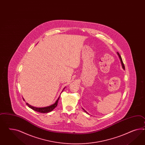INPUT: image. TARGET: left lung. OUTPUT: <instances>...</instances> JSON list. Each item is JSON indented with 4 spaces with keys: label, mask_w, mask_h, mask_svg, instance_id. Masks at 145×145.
Returning <instances> with one entry per match:
<instances>
[{
    "label": "left lung",
    "mask_w": 145,
    "mask_h": 145,
    "mask_svg": "<svg viewBox=\"0 0 145 145\" xmlns=\"http://www.w3.org/2000/svg\"><path fill=\"white\" fill-rule=\"evenodd\" d=\"M117 54L118 55V56H119V59H120V61H121V65H122V68L125 70V65H124V64H123V61H122V59L121 57V56L120 55V54H119V53H118V52H117ZM83 110L84 111V112H86V113H87L88 114V112H86V111L83 108H82Z\"/></svg>",
    "instance_id": "obj_1"
}]
</instances>
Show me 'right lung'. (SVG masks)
<instances>
[{"label": "right lung", "mask_w": 145, "mask_h": 145, "mask_svg": "<svg viewBox=\"0 0 145 145\" xmlns=\"http://www.w3.org/2000/svg\"><path fill=\"white\" fill-rule=\"evenodd\" d=\"M65 88H64L63 89V91L64 90V89H65ZM62 91V92H63ZM60 97V95L59 97V98L57 99V100L56 101V102L53 104V105H52L51 106H46V107H44V108H36V107H34V106H33L29 105L28 103H26V105L27 106L29 107L30 108H31V109L33 110H35L37 112H39L40 113H48V112H50L52 111L55 108V107H56V106H57V103H58V101H59V99ZM23 100L25 101L24 99L23 98Z\"/></svg>", "instance_id": "1"}]
</instances>
